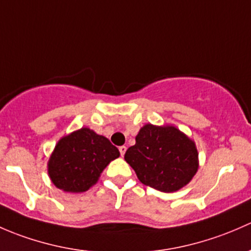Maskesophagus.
Returning a JSON list of instances; mask_svg holds the SVG:
<instances>
[{"instance_id":"esophagus-1","label":"esophagus","mask_w":251,"mask_h":251,"mask_svg":"<svg viewBox=\"0 0 251 251\" xmlns=\"http://www.w3.org/2000/svg\"><path fill=\"white\" fill-rule=\"evenodd\" d=\"M118 150H120L121 156H125V153H126V146H120V147H118Z\"/></svg>"}]
</instances>
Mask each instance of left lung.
Here are the masks:
<instances>
[{
	"instance_id": "1",
	"label": "left lung",
	"mask_w": 251,
	"mask_h": 251,
	"mask_svg": "<svg viewBox=\"0 0 251 251\" xmlns=\"http://www.w3.org/2000/svg\"><path fill=\"white\" fill-rule=\"evenodd\" d=\"M126 150L125 159L144 185L174 192L191 181L198 169L196 145L175 126L146 125Z\"/></svg>"
}]
</instances>
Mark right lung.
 I'll return each mask as SVG.
<instances>
[{
  "instance_id": "1",
  "label": "right lung",
  "mask_w": 251,
  "mask_h": 251,
  "mask_svg": "<svg viewBox=\"0 0 251 251\" xmlns=\"http://www.w3.org/2000/svg\"><path fill=\"white\" fill-rule=\"evenodd\" d=\"M117 157L120 151L108 139L82 128L59 140L48 162V174L60 190L84 192Z\"/></svg>"
}]
</instances>
